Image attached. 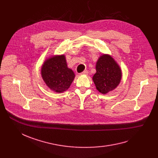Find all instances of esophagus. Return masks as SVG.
I'll list each match as a JSON object with an SVG mask.
<instances>
[{
	"label": "esophagus",
	"instance_id": "1",
	"mask_svg": "<svg viewBox=\"0 0 158 158\" xmlns=\"http://www.w3.org/2000/svg\"><path fill=\"white\" fill-rule=\"evenodd\" d=\"M88 71H87V70H85V71H84V72H82V73H81L80 74H81V75H88Z\"/></svg>",
	"mask_w": 158,
	"mask_h": 158
}]
</instances>
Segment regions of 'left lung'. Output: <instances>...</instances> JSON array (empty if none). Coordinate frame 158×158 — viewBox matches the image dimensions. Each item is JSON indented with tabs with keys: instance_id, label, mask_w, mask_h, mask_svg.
Here are the masks:
<instances>
[{
	"instance_id": "8db88e82",
	"label": "left lung",
	"mask_w": 158,
	"mask_h": 158,
	"mask_svg": "<svg viewBox=\"0 0 158 158\" xmlns=\"http://www.w3.org/2000/svg\"><path fill=\"white\" fill-rule=\"evenodd\" d=\"M96 73L92 77L97 89L102 94L117 88L122 77L120 66L110 54H103L96 63Z\"/></svg>"
}]
</instances>
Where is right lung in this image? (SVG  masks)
Listing matches in <instances>:
<instances>
[{
  "instance_id": "add662e5",
  "label": "right lung",
  "mask_w": 158,
  "mask_h": 158,
  "mask_svg": "<svg viewBox=\"0 0 158 158\" xmlns=\"http://www.w3.org/2000/svg\"><path fill=\"white\" fill-rule=\"evenodd\" d=\"M41 75L46 86L59 94L67 90L75 78V73L68 67L64 54L47 57L41 66Z\"/></svg>"
}]
</instances>
